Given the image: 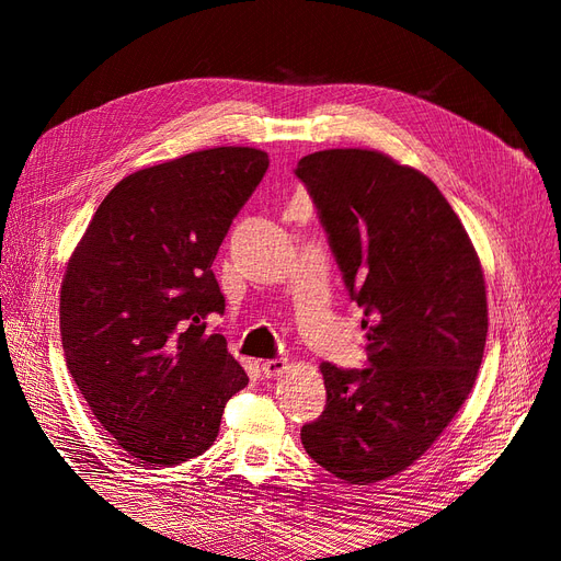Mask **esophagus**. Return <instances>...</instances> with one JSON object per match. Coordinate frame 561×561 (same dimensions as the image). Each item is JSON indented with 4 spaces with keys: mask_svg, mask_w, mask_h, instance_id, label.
<instances>
[{
    "mask_svg": "<svg viewBox=\"0 0 561 561\" xmlns=\"http://www.w3.org/2000/svg\"><path fill=\"white\" fill-rule=\"evenodd\" d=\"M285 369H287V363H285V360H280V358H274V360H264V363H262V371H264V377H266V379L283 375Z\"/></svg>",
    "mask_w": 561,
    "mask_h": 561,
    "instance_id": "34e87169",
    "label": "esophagus"
}]
</instances>
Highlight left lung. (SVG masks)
Segmentation results:
<instances>
[{
    "instance_id": "1",
    "label": "left lung",
    "mask_w": 561,
    "mask_h": 561,
    "mask_svg": "<svg viewBox=\"0 0 561 561\" xmlns=\"http://www.w3.org/2000/svg\"><path fill=\"white\" fill-rule=\"evenodd\" d=\"M295 175L367 330L365 369L320 365L328 404L301 445L334 478L371 484L426 454L472 390L489 328L482 264L416 168L375 149H325Z\"/></svg>"
}]
</instances>
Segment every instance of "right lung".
I'll use <instances>...</instances> for the list:
<instances>
[{
	"instance_id": "1",
	"label": "right lung",
	"mask_w": 561,
	"mask_h": 561,
	"mask_svg": "<svg viewBox=\"0 0 561 561\" xmlns=\"http://www.w3.org/2000/svg\"><path fill=\"white\" fill-rule=\"evenodd\" d=\"M268 157L215 147L118 182L75 248L60 287L67 369L114 443L142 463L206 451L245 369L208 316L225 313L213 274L233 217Z\"/></svg>"
}]
</instances>
